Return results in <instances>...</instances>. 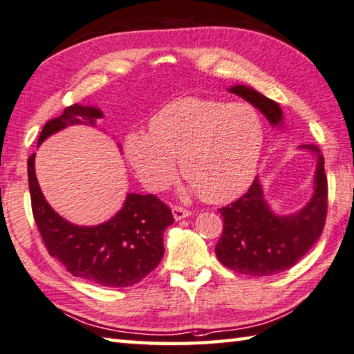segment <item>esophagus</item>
Returning a JSON list of instances; mask_svg holds the SVG:
<instances>
[{"mask_svg": "<svg viewBox=\"0 0 354 354\" xmlns=\"http://www.w3.org/2000/svg\"><path fill=\"white\" fill-rule=\"evenodd\" d=\"M172 214H174V219H176V221H182L185 218H189L191 212H188V209H185L182 207H174Z\"/></svg>", "mask_w": 354, "mask_h": 354, "instance_id": "1", "label": "esophagus"}]
</instances>
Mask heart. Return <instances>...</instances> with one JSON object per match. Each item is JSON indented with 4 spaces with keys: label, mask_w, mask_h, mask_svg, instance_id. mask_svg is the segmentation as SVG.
<instances>
[{
    "label": "heart",
    "mask_w": 354,
    "mask_h": 354,
    "mask_svg": "<svg viewBox=\"0 0 354 354\" xmlns=\"http://www.w3.org/2000/svg\"><path fill=\"white\" fill-rule=\"evenodd\" d=\"M264 141V121L252 104L189 96L161 107L149 121V132H129L124 152L149 189H163L174 180L178 157L191 191L225 202L250 187Z\"/></svg>",
    "instance_id": "b5f03b06"
}]
</instances>
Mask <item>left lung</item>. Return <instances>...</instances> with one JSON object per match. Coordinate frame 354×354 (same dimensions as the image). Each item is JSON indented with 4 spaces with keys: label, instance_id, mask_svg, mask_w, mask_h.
Segmentation results:
<instances>
[{
    "label": "left lung",
    "instance_id": "obj_1",
    "mask_svg": "<svg viewBox=\"0 0 354 354\" xmlns=\"http://www.w3.org/2000/svg\"><path fill=\"white\" fill-rule=\"evenodd\" d=\"M228 91L261 111L272 127H286L283 110L275 101L247 85H233ZM299 149H305L315 157L311 199L299 212L277 214L264 199L261 180L257 177L243 197L219 208L224 230L214 250L225 268L250 277L280 274L299 263L320 238L328 208L324 155L314 145H301Z\"/></svg>",
    "mask_w": 354,
    "mask_h": 354
}]
</instances>
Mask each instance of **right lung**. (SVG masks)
I'll list each match as a JSON object with an SVG mask.
<instances>
[{"mask_svg":"<svg viewBox=\"0 0 354 354\" xmlns=\"http://www.w3.org/2000/svg\"><path fill=\"white\" fill-rule=\"evenodd\" d=\"M104 113L93 105L74 104L48 121L39 136L40 146L48 136L65 127L96 126ZM35 153L28 160L29 193L35 224L49 255L59 259L73 277L107 288L132 286L157 268L165 253L163 234L174 218L158 197L129 193L122 208L99 225H74L46 202L35 176Z\"/></svg>","mask_w":354,"mask_h":354,"instance_id":"right-lung-1","label":"right lung"}]
</instances>
